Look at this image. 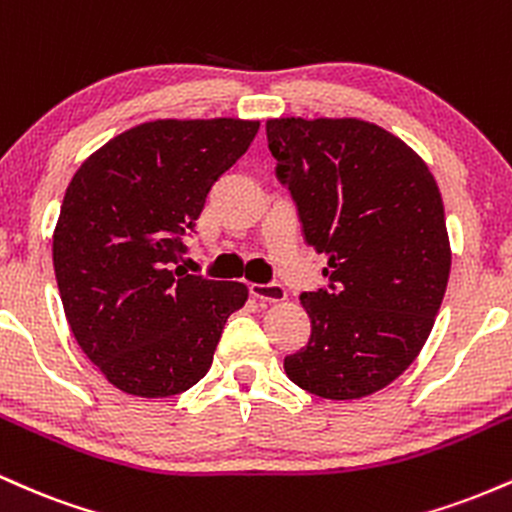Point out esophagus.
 <instances>
[{"mask_svg": "<svg viewBox=\"0 0 512 512\" xmlns=\"http://www.w3.org/2000/svg\"><path fill=\"white\" fill-rule=\"evenodd\" d=\"M250 293L262 303H281L286 298V289L281 284H250Z\"/></svg>", "mask_w": 512, "mask_h": 512, "instance_id": "1", "label": "esophagus"}]
</instances>
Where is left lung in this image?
I'll use <instances>...</instances> for the list:
<instances>
[{
    "instance_id": "1",
    "label": "left lung",
    "mask_w": 512,
    "mask_h": 512,
    "mask_svg": "<svg viewBox=\"0 0 512 512\" xmlns=\"http://www.w3.org/2000/svg\"><path fill=\"white\" fill-rule=\"evenodd\" d=\"M267 142L305 243L327 255V286L301 293L313 330L286 375L325 399L373 395L419 354L448 286L436 180L402 139L354 117L269 120Z\"/></svg>"
}]
</instances>
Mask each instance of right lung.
Masks as SVG:
<instances>
[{"label": "right lung", "mask_w": 512, "mask_h": 512, "mask_svg": "<svg viewBox=\"0 0 512 512\" xmlns=\"http://www.w3.org/2000/svg\"><path fill=\"white\" fill-rule=\"evenodd\" d=\"M260 122L156 120L110 139L64 192L52 238L74 339L117 390L173 397L207 375L240 281L187 274L182 238Z\"/></svg>", "instance_id": "obj_1"}]
</instances>
